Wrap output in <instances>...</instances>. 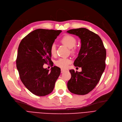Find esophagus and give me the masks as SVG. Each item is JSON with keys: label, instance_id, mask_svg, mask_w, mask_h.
<instances>
[{"label": "esophagus", "instance_id": "34e87169", "mask_svg": "<svg viewBox=\"0 0 122 122\" xmlns=\"http://www.w3.org/2000/svg\"><path fill=\"white\" fill-rule=\"evenodd\" d=\"M65 71H66L65 70H63V69H61V73H63V72H64Z\"/></svg>", "mask_w": 122, "mask_h": 122}]
</instances>
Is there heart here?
<instances>
[{
  "label": "heart",
  "instance_id": "obj_1",
  "mask_svg": "<svg viewBox=\"0 0 122 122\" xmlns=\"http://www.w3.org/2000/svg\"><path fill=\"white\" fill-rule=\"evenodd\" d=\"M61 42L63 44L66 46L68 47L71 48V52L72 53H75L76 51V48L74 47L76 43V40L75 37L70 35H66L63 36L61 40ZM50 51L52 56H55L56 52V45L55 43H52L50 47ZM71 60L69 58H60L56 62V65L57 66L61 69H66L71 64Z\"/></svg>",
  "mask_w": 122,
  "mask_h": 122
}]
</instances>
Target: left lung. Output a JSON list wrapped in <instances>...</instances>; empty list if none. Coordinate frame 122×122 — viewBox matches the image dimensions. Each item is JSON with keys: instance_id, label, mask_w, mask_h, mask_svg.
I'll use <instances>...</instances> for the list:
<instances>
[{"instance_id": "1", "label": "left lung", "mask_w": 122, "mask_h": 122, "mask_svg": "<svg viewBox=\"0 0 122 122\" xmlns=\"http://www.w3.org/2000/svg\"><path fill=\"white\" fill-rule=\"evenodd\" d=\"M67 32L81 39V49L74 65L81 67V72L70 70L71 76L67 88L73 94L86 95L98 84L105 69L106 51L100 37L86 28L72 29Z\"/></svg>"}]
</instances>
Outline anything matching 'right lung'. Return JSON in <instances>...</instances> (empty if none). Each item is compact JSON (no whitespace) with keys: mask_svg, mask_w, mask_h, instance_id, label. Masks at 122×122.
I'll return each mask as SVG.
<instances>
[{"mask_svg":"<svg viewBox=\"0 0 122 122\" xmlns=\"http://www.w3.org/2000/svg\"><path fill=\"white\" fill-rule=\"evenodd\" d=\"M61 30L37 29L21 40L18 48L16 67L23 85L34 95L45 96L51 93L61 74L60 67L51 71L44 69V64L51 61L50 51Z\"/></svg>","mask_w":122,"mask_h":122,"instance_id":"right-lung-1","label":"right lung"}]
</instances>
